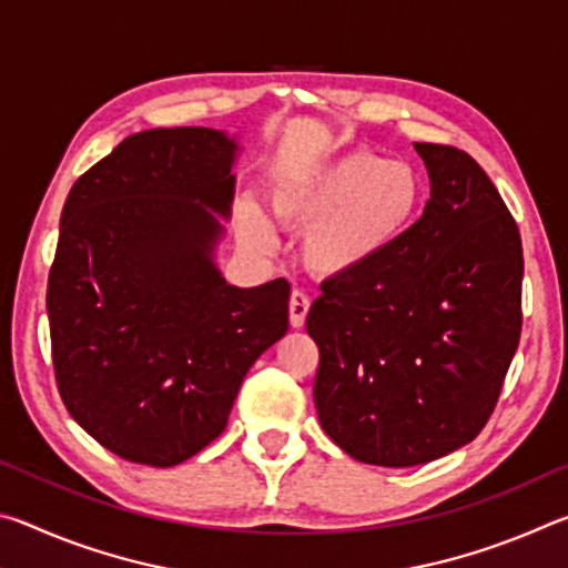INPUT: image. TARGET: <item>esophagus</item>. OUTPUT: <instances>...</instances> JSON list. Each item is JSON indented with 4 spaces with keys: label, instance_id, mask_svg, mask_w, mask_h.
Here are the masks:
<instances>
[{
    "label": "esophagus",
    "instance_id": "obj_1",
    "mask_svg": "<svg viewBox=\"0 0 568 568\" xmlns=\"http://www.w3.org/2000/svg\"><path fill=\"white\" fill-rule=\"evenodd\" d=\"M307 311H311V297H307L303 291H293L291 303H287V313H291L293 328H303Z\"/></svg>",
    "mask_w": 568,
    "mask_h": 568
}]
</instances>
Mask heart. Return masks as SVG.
<instances>
[{
	"instance_id": "b5f03b06",
	"label": "heart",
	"mask_w": 568,
	"mask_h": 568,
	"mask_svg": "<svg viewBox=\"0 0 568 568\" xmlns=\"http://www.w3.org/2000/svg\"><path fill=\"white\" fill-rule=\"evenodd\" d=\"M420 172L408 162L355 150L311 168L273 190V210L285 225L305 230L303 261L321 277L365 271L396 247L423 207ZM255 243H271L263 217L247 220Z\"/></svg>"
}]
</instances>
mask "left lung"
I'll use <instances>...</instances> for the list:
<instances>
[{
	"instance_id": "1",
	"label": "left lung",
	"mask_w": 568,
	"mask_h": 568,
	"mask_svg": "<svg viewBox=\"0 0 568 568\" xmlns=\"http://www.w3.org/2000/svg\"><path fill=\"white\" fill-rule=\"evenodd\" d=\"M430 200L365 271L331 277L305 328L313 398L355 460L406 468L474 440L521 338L524 250L514 215L468 152L416 142Z\"/></svg>"
}]
</instances>
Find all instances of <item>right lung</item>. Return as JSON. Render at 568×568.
<instances>
[{"mask_svg":"<svg viewBox=\"0 0 568 568\" xmlns=\"http://www.w3.org/2000/svg\"><path fill=\"white\" fill-rule=\"evenodd\" d=\"M235 142L130 134L74 182L47 281L57 390L114 456L170 468L223 434L250 365L287 331L283 277L235 287L213 245Z\"/></svg>","mask_w":568,"mask_h":568,"instance_id":"right-lung-1","label":"right lung"}]
</instances>
